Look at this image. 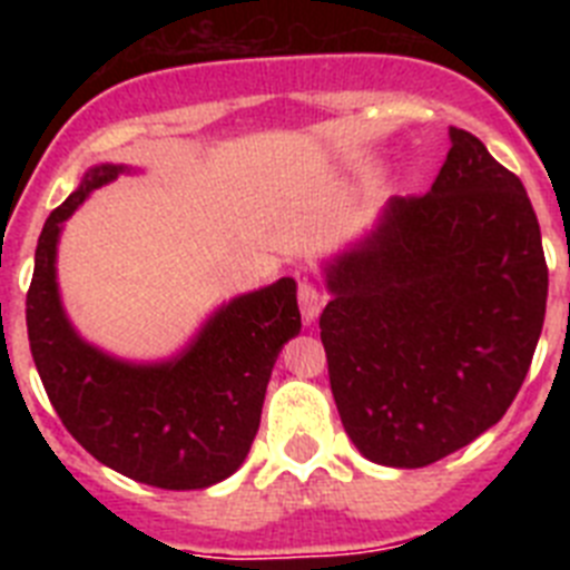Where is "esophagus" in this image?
Wrapping results in <instances>:
<instances>
[{
  "instance_id": "esophagus-1",
  "label": "esophagus",
  "mask_w": 570,
  "mask_h": 570,
  "mask_svg": "<svg viewBox=\"0 0 570 570\" xmlns=\"http://www.w3.org/2000/svg\"><path fill=\"white\" fill-rule=\"evenodd\" d=\"M299 311H302V320L308 322V325L320 316L322 311V294L311 285L308 279L299 282Z\"/></svg>"
}]
</instances>
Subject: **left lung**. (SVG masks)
<instances>
[{
	"instance_id": "obj_1",
	"label": "left lung",
	"mask_w": 570,
	"mask_h": 570,
	"mask_svg": "<svg viewBox=\"0 0 570 570\" xmlns=\"http://www.w3.org/2000/svg\"><path fill=\"white\" fill-rule=\"evenodd\" d=\"M425 196L322 259L336 411L376 465L425 468L502 420L542 334L548 268L525 188L468 130Z\"/></svg>"
}]
</instances>
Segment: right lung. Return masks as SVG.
<instances>
[{"label":"right lung","instance_id":"add662e5","mask_svg":"<svg viewBox=\"0 0 570 570\" xmlns=\"http://www.w3.org/2000/svg\"><path fill=\"white\" fill-rule=\"evenodd\" d=\"M130 170L94 165L48 216L24 311L30 354L62 425L102 465L165 491L210 488L254 445L276 356L302 328L296 282L223 302L168 360H122L85 340L59 294V236L94 190Z\"/></svg>","mask_w":570,"mask_h":570}]
</instances>
